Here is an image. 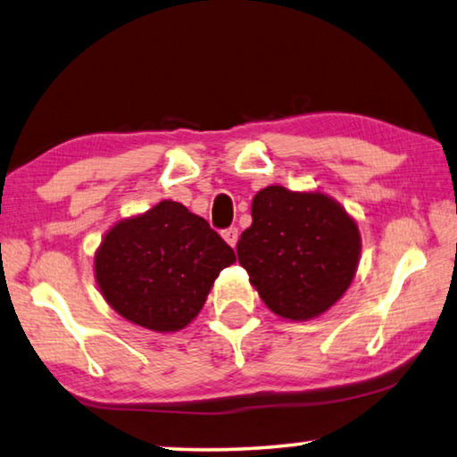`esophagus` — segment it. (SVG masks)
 <instances>
[{"label":"esophagus","instance_id":"34e87169","mask_svg":"<svg viewBox=\"0 0 457 457\" xmlns=\"http://www.w3.org/2000/svg\"><path fill=\"white\" fill-rule=\"evenodd\" d=\"M222 238H225L230 246H235L237 240H238V228L237 227L225 228V230H222Z\"/></svg>","mask_w":457,"mask_h":457}]
</instances>
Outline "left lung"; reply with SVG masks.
I'll return each instance as SVG.
<instances>
[{
  "label": "left lung",
  "instance_id": "left-lung-1",
  "mask_svg": "<svg viewBox=\"0 0 457 457\" xmlns=\"http://www.w3.org/2000/svg\"><path fill=\"white\" fill-rule=\"evenodd\" d=\"M237 254L274 314L308 320L350 287L360 232L330 196L266 187L254 196L253 225L240 235Z\"/></svg>",
  "mask_w": 457,
  "mask_h": 457
}]
</instances>
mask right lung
Listing matches in <instances>:
<instances>
[{
  "mask_svg": "<svg viewBox=\"0 0 457 457\" xmlns=\"http://www.w3.org/2000/svg\"><path fill=\"white\" fill-rule=\"evenodd\" d=\"M235 261L209 222L162 201L107 232L95 274L103 296L127 320L175 332L201 312L214 278Z\"/></svg>",
  "mask_w": 457,
  "mask_h": 457,
  "instance_id": "1",
  "label": "right lung"
}]
</instances>
